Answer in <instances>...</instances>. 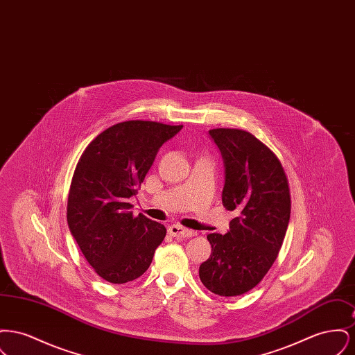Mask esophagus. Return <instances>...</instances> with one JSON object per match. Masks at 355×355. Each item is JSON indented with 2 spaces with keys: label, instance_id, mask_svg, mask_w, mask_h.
Here are the masks:
<instances>
[{
  "label": "esophagus",
  "instance_id": "1",
  "mask_svg": "<svg viewBox=\"0 0 355 355\" xmlns=\"http://www.w3.org/2000/svg\"><path fill=\"white\" fill-rule=\"evenodd\" d=\"M168 232H169L170 236H181V238L182 236L189 238V236H194L197 234L194 230H189V229H186L184 226H180V225H171V226H169Z\"/></svg>",
  "mask_w": 355,
  "mask_h": 355
}]
</instances>
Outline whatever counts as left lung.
I'll return each instance as SVG.
<instances>
[{"mask_svg": "<svg viewBox=\"0 0 355 355\" xmlns=\"http://www.w3.org/2000/svg\"><path fill=\"white\" fill-rule=\"evenodd\" d=\"M225 165L222 203L236 214L226 234L207 239L211 254L200 266L206 288L236 297L257 286L277 259L290 220V189L278 157L252 133L213 129Z\"/></svg>", "mask_w": 355, "mask_h": 355, "instance_id": "left-lung-1", "label": "left lung"}]
</instances>
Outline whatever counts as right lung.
Segmentation results:
<instances>
[{
    "mask_svg": "<svg viewBox=\"0 0 355 355\" xmlns=\"http://www.w3.org/2000/svg\"><path fill=\"white\" fill-rule=\"evenodd\" d=\"M182 125L119 122L97 135L83 153L69 190L68 225L89 265L110 284H126L149 269L166 229L133 216L135 196L159 148Z\"/></svg>",
    "mask_w": 355,
    "mask_h": 355,
    "instance_id": "obj_1",
    "label": "right lung"
}]
</instances>
